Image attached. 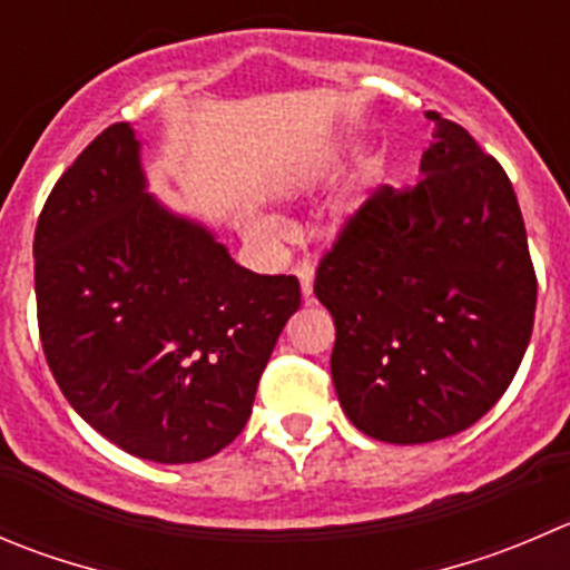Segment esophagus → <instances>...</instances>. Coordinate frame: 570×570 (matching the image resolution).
Segmentation results:
<instances>
[{"instance_id": "34e87169", "label": "esophagus", "mask_w": 570, "mask_h": 570, "mask_svg": "<svg viewBox=\"0 0 570 570\" xmlns=\"http://www.w3.org/2000/svg\"><path fill=\"white\" fill-rule=\"evenodd\" d=\"M295 275H297V278H301L303 297H306V303H312V295H314V267H312V264H301V267L295 269Z\"/></svg>"}]
</instances>
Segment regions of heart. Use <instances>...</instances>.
I'll list each match as a JSON object with an SVG mask.
<instances>
[{"label":"heart","instance_id":"b5f03b06","mask_svg":"<svg viewBox=\"0 0 570 570\" xmlns=\"http://www.w3.org/2000/svg\"><path fill=\"white\" fill-rule=\"evenodd\" d=\"M345 214H347V212H345Z\"/></svg>","mask_w":570,"mask_h":570}]
</instances>
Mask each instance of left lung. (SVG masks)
Listing matches in <instances>:
<instances>
[{
  "label": "left lung",
  "instance_id": "left-lung-1",
  "mask_svg": "<svg viewBox=\"0 0 570 570\" xmlns=\"http://www.w3.org/2000/svg\"><path fill=\"white\" fill-rule=\"evenodd\" d=\"M423 178L379 186L323 256L314 295L336 325L331 375L367 438L417 445L465 432L527 353L538 303L515 189L438 110Z\"/></svg>",
  "mask_w": 570,
  "mask_h": 570
}]
</instances>
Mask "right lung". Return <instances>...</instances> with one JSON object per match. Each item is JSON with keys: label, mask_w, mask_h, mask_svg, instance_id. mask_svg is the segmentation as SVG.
<instances>
[{"label": "right lung", "mask_w": 570, "mask_h": 570, "mask_svg": "<svg viewBox=\"0 0 570 570\" xmlns=\"http://www.w3.org/2000/svg\"><path fill=\"white\" fill-rule=\"evenodd\" d=\"M138 150L116 121L49 191L32 239L38 334L88 425L127 454L184 465L242 434L301 284L239 267L212 230L167 212Z\"/></svg>", "instance_id": "obj_1"}]
</instances>
